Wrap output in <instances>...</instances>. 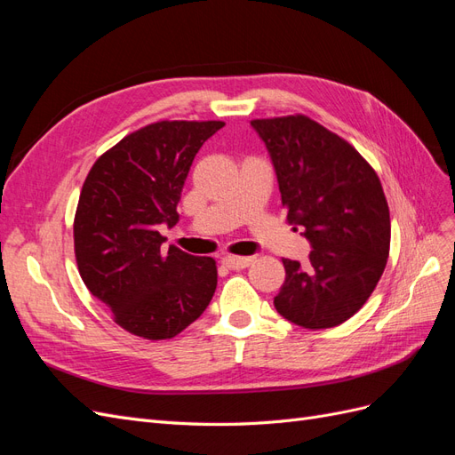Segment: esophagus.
Returning <instances> with one entry per match:
<instances>
[{
	"instance_id": "esophagus-1",
	"label": "esophagus",
	"mask_w": 455,
	"mask_h": 455,
	"mask_svg": "<svg viewBox=\"0 0 455 455\" xmlns=\"http://www.w3.org/2000/svg\"><path fill=\"white\" fill-rule=\"evenodd\" d=\"M252 258H249V256H231V254H228V256H224L222 258V264L226 266V267H229V269H244V267H249L251 264H252Z\"/></svg>"
}]
</instances>
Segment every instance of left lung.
Masks as SVG:
<instances>
[{
	"label": "left lung",
	"mask_w": 455,
	"mask_h": 455,
	"mask_svg": "<svg viewBox=\"0 0 455 455\" xmlns=\"http://www.w3.org/2000/svg\"><path fill=\"white\" fill-rule=\"evenodd\" d=\"M251 125L269 151L288 224L304 228L313 249L306 266L283 259L275 309L309 330L346 323L387 264L391 220L379 178L349 142L306 116Z\"/></svg>",
	"instance_id": "1"
}]
</instances>
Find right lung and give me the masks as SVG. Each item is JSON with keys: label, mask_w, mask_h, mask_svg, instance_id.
Masks as SVG:
<instances>
[{"label": "right lung", "mask_w": 455, "mask_h": 455, "mask_svg": "<svg viewBox=\"0 0 455 455\" xmlns=\"http://www.w3.org/2000/svg\"><path fill=\"white\" fill-rule=\"evenodd\" d=\"M222 121H159L125 136L96 159L81 189L74 246L91 294L127 332L167 339L211 304L212 258L163 251L159 226L178 222L191 163Z\"/></svg>", "instance_id": "add662e5"}]
</instances>
